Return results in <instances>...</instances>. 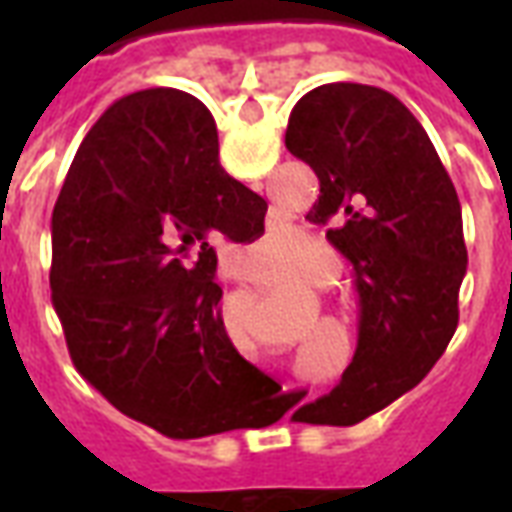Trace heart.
Here are the masks:
<instances>
[{"label": "heart", "instance_id": "1", "mask_svg": "<svg viewBox=\"0 0 512 512\" xmlns=\"http://www.w3.org/2000/svg\"><path fill=\"white\" fill-rule=\"evenodd\" d=\"M263 249H266V257L257 260L255 268H252V277L263 288H288V285H293L301 277L304 263H307L310 255L334 260L332 246L315 241V238H310L307 244L301 246V235L296 230H271L263 238Z\"/></svg>", "mask_w": 512, "mask_h": 512}]
</instances>
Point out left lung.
I'll return each instance as SVG.
<instances>
[{
	"mask_svg": "<svg viewBox=\"0 0 512 512\" xmlns=\"http://www.w3.org/2000/svg\"><path fill=\"white\" fill-rule=\"evenodd\" d=\"M285 147L321 180L307 213L354 266L359 343L312 425H354L417 384L458 326L466 274L461 202L436 147L395 95L321 84L293 106Z\"/></svg>",
	"mask_w": 512,
	"mask_h": 512,
	"instance_id": "1",
	"label": "left lung"
}]
</instances>
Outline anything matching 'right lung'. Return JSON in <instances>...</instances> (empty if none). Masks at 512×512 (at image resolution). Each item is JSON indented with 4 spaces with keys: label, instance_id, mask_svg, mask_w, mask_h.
<instances>
[{
    "label": "right lung",
    "instance_id": "add662e5",
    "mask_svg": "<svg viewBox=\"0 0 512 512\" xmlns=\"http://www.w3.org/2000/svg\"><path fill=\"white\" fill-rule=\"evenodd\" d=\"M266 200L219 164L211 112L180 90L106 109L51 213V301L84 381L169 439L255 428L290 395L224 329L216 244L263 233Z\"/></svg>",
    "mask_w": 512,
    "mask_h": 512
}]
</instances>
